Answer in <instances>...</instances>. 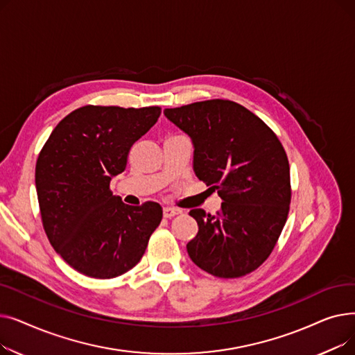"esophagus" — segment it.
<instances>
[{"instance_id": "obj_1", "label": "esophagus", "mask_w": 355, "mask_h": 355, "mask_svg": "<svg viewBox=\"0 0 355 355\" xmlns=\"http://www.w3.org/2000/svg\"><path fill=\"white\" fill-rule=\"evenodd\" d=\"M178 213H180V211L175 210V209H173V207H164V210H162V214H164L165 218H173V217L177 216Z\"/></svg>"}]
</instances>
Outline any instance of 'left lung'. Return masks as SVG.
<instances>
[{
	"mask_svg": "<svg viewBox=\"0 0 355 355\" xmlns=\"http://www.w3.org/2000/svg\"><path fill=\"white\" fill-rule=\"evenodd\" d=\"M164 114L193 139L196 175L223 200L216 214L190 211L198 233L189 241V256L223 279L254 272L276 246L289 213L284 145L262 119L232 101H202Z\"/></svg>",
	"mask_w": 355,
	"mask_h": 355,
	"instance_id": "1",
	"label": "left lung"
}]
</instances>
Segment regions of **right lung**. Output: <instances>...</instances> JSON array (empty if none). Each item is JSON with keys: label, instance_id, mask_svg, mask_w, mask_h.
<instances>
[{"label": "right lung", "instance_id": "1", "mask_svg": "<svg viewBox=\"0 0 355 355\" xmlns=\"http://www.w3.org/2000/svg\"><path fill=\"white\" fill-rule=\"evenodd\" d=\"M159 106L86 105L53 129L35 164L42 223L51 246L74 270L112 279L132 269L162 220L154 201L128 206L110 191L129 149L151 129Z\"/></svg>", "mask_w": 355, "mask_h": 355}]
</instances>
